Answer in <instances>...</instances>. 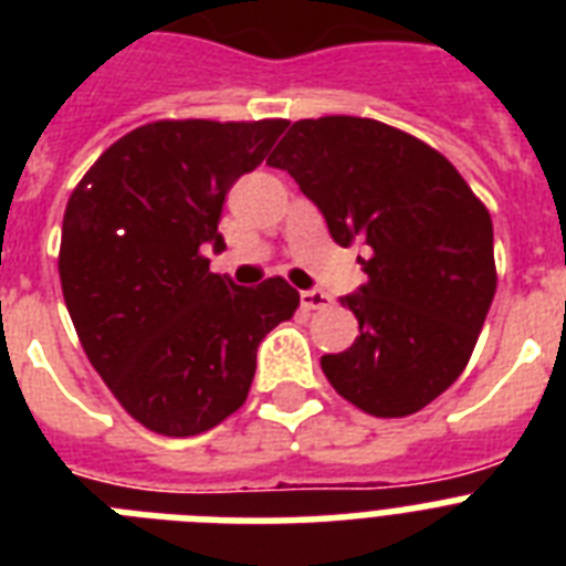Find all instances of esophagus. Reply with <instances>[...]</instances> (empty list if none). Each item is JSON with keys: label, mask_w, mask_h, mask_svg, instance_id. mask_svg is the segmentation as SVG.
<instances>
[{"label": "esophagus", "mask_w": 566, "mask_h": 566, "mask_svg": "<svg viewBox=\"0 0 566 566\" xmlns=\"http://www.w3.org/2000/svg\"><path fill=\"white\" fill-rule=\"evenodd\" d=\"M300 302L305 311H319V308H326V305H332V296L323 291H302Z\"/></svg>", "instance_id": "obj_1"}]
</instances>
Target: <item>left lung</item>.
Returning a JSON list of instances; mask_svg holds the SVG:
<instances>
[{
    "label": "left lung",
    "mask_w": 566,
    "mask_h": 566,
    "mask_svg": "<svg viewBox=\"0 0 566 566\" xmlns=\"http://www.w3.org/2000/svg\"><path fill=\"white\" fill-rule=\"evenodd\" d=\"M266 164L335 243L367 249V284L340 300L361 335L319 358L332 387L373 417L426 408L464 373L496 293L488 208L438 149L378 119H300Z\"/></svg>",
    "instance_id": "1"
}]
</instances>
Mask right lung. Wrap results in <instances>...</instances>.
<instances>
[{
  "label": "right lung",
  "mask_w": 566,
  "mask_h": 566,
  "mask_svg": "<svg viewBox=\"0 0 566 566\" xmlns=\"http://www.w3.org/2000/svg\"><path fill=\"white\" fill-rule=\"evenodd\" d=\"M287 119H158L119 137L64 211L61 291L93 370L140 426L190 438L247 402L258 344L300 308L284 279L211 273L231 185Z\"/></svg>",
  "instance_id": "right-lung-1"
}]
</instances>
